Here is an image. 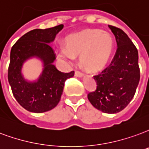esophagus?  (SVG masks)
Instances as JSON below:
<instances>
[{"label": "esophagus", "instance_id": "1", "mask_svg": "<svg viewBox=\"0 0 149 149\" xmlns=\"http://www.w3.org/2000/svg\"><path fill=\"white\" fill-rule=\"evenodd\" d=\"M75 76L77 77H83L84 73H82V72H80L79 71H76L75 72Z\"/></svg>", "mask_w": 149, "mask_h": 149}]
</instances>
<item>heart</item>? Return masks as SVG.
<instances>
[{
  "label": "heart",
  "mask_w": 149,
  "mask_h": 149,
  "mask_svg": "<svg viewBox=\"0 0 149 149\" xmlns=\"http://www.w3.org/2000/svg\"><path fill=\"white\" fill-rule=\"evenodd\" d=\"M65 48L58 49V56L69 65L80 57V65L88 72L96 73L105 69L114 47L112 35L99 29H87L69 35Z\"/></svg>",
  "instance_id": "heart-1"
}]
</instances>
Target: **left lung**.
I'll return each mask as SVG.
<instances>
[{"label": "left lung", "mask_w": 149, "mask_h": 149, "mask_svg": "<svg viewBox=\"0 0 149 149\" xmlns=\"http://www.w3.org/2000/svg\"><path fill=\"white\" fill-rule=\"evenodd\" d=\"M117 42L116 54L111 65L95 76V91L88 95L92 106L103 113L120 112L130 102L140 80L138 51L122 30L109 25Z\"/></svg>", "instance_id": "left-lung-1"}]
</instances>
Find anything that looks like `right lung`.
Returning a JSON list of instances; mask_svg holds the SVG:
<instances>
[{"mask_svg":"<svg viewBox=\"0 0 149 149\" xmlns=\"http://www.w3.org/2000/svg\"><path fill=\"white\" fill-rule=\"evenodd\" d=\"M61 24L47 29H35L22 36L10 53L8 79L16 101L27 111L43 113L58 105L63 92L65 81L74 76L58 71L54 65L55 54L49 44L62 30ZM31 58L42 61L43 70L38 79L28 81L22 73L23 64Z\"/></svg>","mask_w":149,"mask_h":149,"instance_id":"obj_1","label":"right lung"}]
</instances>
